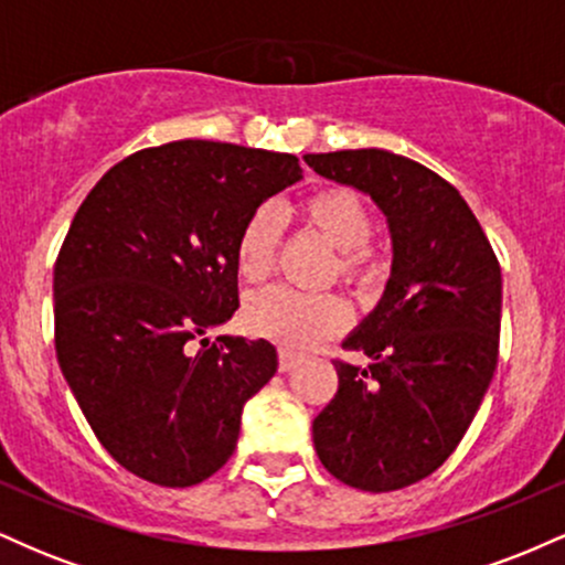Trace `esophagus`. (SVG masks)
<instances>
[{
	"label": "esophagus",
	"instance_id": "esophagus-1",
	"mask_svg": "<svg viewBox=\"0 0 565 565\" xmlns=\"http://www.w3.org/2000/svg\"><path fill=\"white\" fill-rule=\"evenodd\" d=\"M297 364H300V355L291 353L287 348L278 350V372H289V369H295Z\"/></svg>",
	"mask_w": 565,
	"mask_h": 565
}]
</instances>
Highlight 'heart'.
<instances>
[{
  "instance_id": "b5f03b06",
  "label": "heart",
  "mask_w": 565,
  "mask_h": 565,
  "mask_svg": "<svg viewBox=\"0 0 565 565\" xmlns=\"http://www.w3.org/2000/svg\"><path fill=\"white\" fill-rule=\"evenodd\" d=\"M300 220L329 246L334 260L327 268V281H340L355 291L377 287L385 263L369 246L374 233V212L359 191L329 185L310 193L300 204ZM281 220L274 210H257L242 225L236 238V270L244 281L260 284L274 274ZM244 323L252 334L268 337L284 348H310L340 332L348 323V308L332 291H297L270 287L246 300Z\"/></svg>"
}]
</instances>
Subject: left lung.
Returning a JSON list of instances; mask_svg holds the SVG:
<instances>
[{"instance_id": "1", "label": "left lung", "mask_w": 565, "mask_h": 565, "mask_svg": "<svg viewBox=\"0 0 565 565\" xmlns=\"http://www.w3.org/2000/svg\"><path fill=\"white\" fill-rule=\"evenodd\" d=\"M323 178L377 201L393 274L374 313L342 342L337 393L313 419L321 465L361 491L438 470L476 417L499 359L502 270L468 201L419 161L380 148L308 153Z\"/></svg>"}]
</instances>
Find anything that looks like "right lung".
Segmentation results:
<instances>
[{
  "label": "right lung",
  "instance_id": "right-lung-1",
  "mask_svg": "<svg viewBox=\"0 0 565 565\" xmlns=\"http://www.w3.org/2000/svg\"><path fill=\"white\" fill-rule=\"evenodd\" d=\"M302 178L291 153L178 140L97 180L55 260V353L121 468L185 489L231 459L244 404L276 374L268 340H201L238 308L236 238Z\"/></svg>",
  "mask_w": 565,
  "mask_h": 565
}]
</instances>
